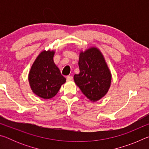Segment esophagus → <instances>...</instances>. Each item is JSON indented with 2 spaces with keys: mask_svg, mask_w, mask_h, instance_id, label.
I'll use <instances>...</instances> for the list:
<instances>
[{
  "mask_svg": "<svg viewBox=\"0 0 149 149\" xmlns=\"http://www.w3.org/2000/svg\"><path fill=\"white\" fill-rule=\"evenodd\" d=\"M66 79H67V81H72V79H73V77H72V76H67L66 77Z\"/></svg>",
  "mask_w": 149,
  "mask_h": 149,
  "instance_id": "34e87169",
  "label": "esophagus"
}]
</instances>
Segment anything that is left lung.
<instances>
[{
  "instance_id": "8db88e82",
  "label": "left lung",
  "mask_w": 149,
  "mask_h": 149,
  "mask_svg": "<svg viewBox=\"0 0 149 149\" xmlns=\"http://www.w3.org/2000/svg\"><path fill=\"white\" fill-rule=\"evenodd\" d=\"M80 72L75 74L74 81L91 102H97L107 94L112 82V74L99 49L91 47L80 50Z\"/></svg>"
}]
</instances>
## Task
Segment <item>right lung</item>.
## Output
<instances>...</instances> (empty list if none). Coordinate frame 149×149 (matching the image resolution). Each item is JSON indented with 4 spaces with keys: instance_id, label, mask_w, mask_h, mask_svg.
<instances>
[{
    "instance_id": "obj_1",
    "label": "right lung",
    "mask_w": 149,
    "mask_h": 149,
    "mask_svg": "<svg viewBox=\"0 0 149 149\" xmlns=\"http://www.w3.org/2000/svg\"><path fill=\"white\" fill-rule=\"evenodd\" d=\"M54 54V50H42L33 63L28 74L32 92L44 99L54 97L66 81L55 64Z\"/></svg>"
}]
</instances>
